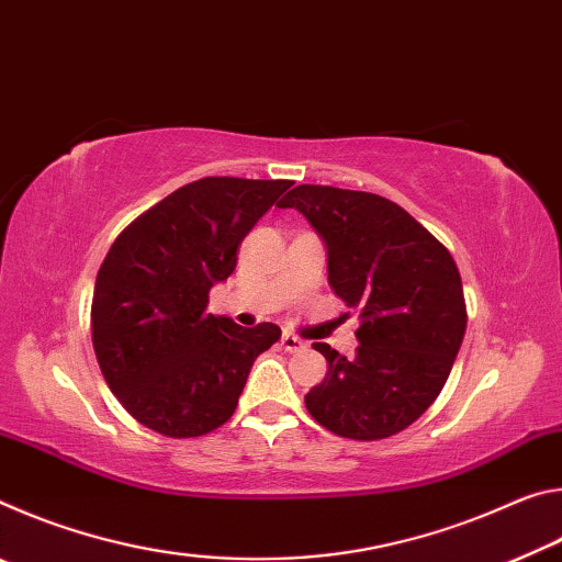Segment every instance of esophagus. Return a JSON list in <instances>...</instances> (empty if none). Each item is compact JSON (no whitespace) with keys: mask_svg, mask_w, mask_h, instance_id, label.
<instances>
[{"mask_svg":"<svg viewBox=\"0 0 562 562\" xmlns=\"http://www.w3.org/2000/svg\"><path fill=\"white\" fill-rule=\"evenodd\" d=\"M280 345H282V349H284V351H300V349L307 347V345H304V341H302L300 337L290 335V331H284L282 339H280Z\"/></svg>","mask_w":562,"mask_h":562,"instance_id":"1","label":"esophagus"}]
</instances>
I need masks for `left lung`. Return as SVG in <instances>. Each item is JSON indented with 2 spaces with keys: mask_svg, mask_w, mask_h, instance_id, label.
Instances as JSON below:
<instances>
[{
  "mask_svg": "<svg viewBox=\"0 0 562 562\" xmlns=\"http://www.w3.org/2000/svg\"><path fill=\"white\" fill-rule=\"evenodd\" d=\"M280 207L315 227L331 290L361 319L351 359L315 345L329 369L304 396L307 412L345 439L404 431L439 396L463 341V284L451 252L402 205L374 193L297 186Z\"/></svg>",
  "mask_w": 562,
  "mask_h": 562,
  "instance_id": "obj_1",
  "label": "left lung"
}]
</instances>
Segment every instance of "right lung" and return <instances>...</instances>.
Wrapping results in <instances>:
<instances>
[{"instance_id": "obj_1", "label": "right lung", "mask_w": 562, "mask_h": 562, "mask_svg": "<svg viewBox=\"0 0 562 562\" xmlns=\"http://www.w3.org/2000/svg\"><path fill=\"white\" fill-rule=\"evenodd\" d=\"M292 180L201 178L136 217L103 260L91 302L101 374L148 429L190 439L233 416L252 361L280 339L207 312L237 247Z\"/></svg>"}]
</instances>
